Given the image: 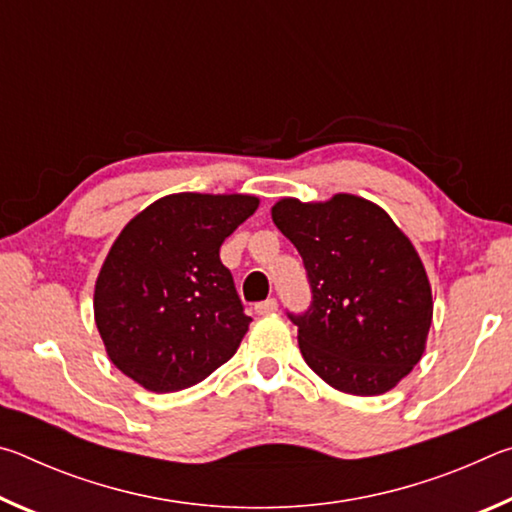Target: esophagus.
<instances>
[{"mask_svg":"<svg viewBox=\"0 0 512 512\" xmlns=\"http://www.w3.org/2000/svg\"><path fill=\"white\" fill-rule=\"evenodd\" d=\"M255 311H257L259 316H271V314H275V311H277V300L275 298H268V300L257 302Z\"/></svg>","mask_w":512,"mask_h":512,"instance_id":"esophagus-1","label":"esophagus"}]
</instances>
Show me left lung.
<instances>
[{
  "instance_id": "left-lung-1",
  "label": "left lung",
  "mask_w": 512,
  "mask_h": 512,
  "mask_svg": "<svg viewBox=\"0 0 512 512\" xmlns=\"http://www.w3.org/2000/svg\"><path fill=\"white\" fill-rule=\"evenodd\" d=\"M273 223L307 271L309 307L287 311L307 366L343 393L391 391L420 361L433 316L411 241L381 207L352 194L327 203L284 198Z\"/></svg>"
}]
</instances>
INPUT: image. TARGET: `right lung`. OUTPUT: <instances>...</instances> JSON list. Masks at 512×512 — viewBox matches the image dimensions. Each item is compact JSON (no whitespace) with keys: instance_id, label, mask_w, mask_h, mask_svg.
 I'll use <instances>...</instances> for the list:
<instances>
[{"instance_id":"right-lung-1","label":"right lung","mask_w":512,"mask_h":512,"mask_svg":"<svg viewBox=\"0 0 512 512\" xmlns=\"http://www.w3.org/2000/svg\"><path fill=\"white\" fill-rule=\"evenodd\" d=\"M257 205L244 194H173L121 230L94 289V320L126 377L183 391L237 352L253 318L219 250Z\"/></svg>"}]
</instances>
